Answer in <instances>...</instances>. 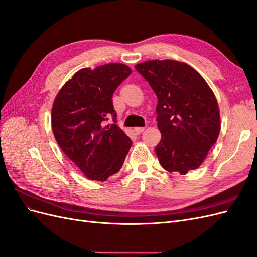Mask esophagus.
Segmentation results:
<instances>
[{"mask_svg":"<svg viewBox=\"0 0 257 257\" xmlns=\"http://www.w3.org/2000/svg\"><path fill=\"white\" fill-rule=\"evenodd\" d=\"M144 131H145L144 127H135V128H134V132H135L136 134H142Z\"/></svg>","mask_w":257,"mask_h":257,"instance_id":"esophagus-1","label":"esophagus"}]
</instances>
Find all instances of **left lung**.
Instances as JSON below:
<instances>
[{"label":"left lung","instance_id":"left-lung-1","mask_svg":"<svg viewBox=\"0 0 257 257\" xmlns=\"http://www.w3.org/2000/svg\"><path fill=\"white\" fill-rule=\"evenodd\" d=\"M158 97L162 137L155 153L169 173L197 169L220 134V109L214 93L195 69L174 60L135 65Z\"/></svg>","mask_w":257,"mask_h":257}]
</instances>
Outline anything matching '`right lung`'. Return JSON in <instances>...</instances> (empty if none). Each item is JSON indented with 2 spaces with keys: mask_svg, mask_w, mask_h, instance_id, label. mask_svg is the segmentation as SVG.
Wrapping results in <instances>:
<instances>
[{
  "mask_svg": "<svg viewBox=\"0 0 257 257\" xmlns=\"http://www.w3.org/2000/svg\"><path fill=\"white\" fill-rule=\"evenodd\" d=\"M132 69L109 63L81 68L64 83L53 100L51 127L61 149L90 180L106 181L121 169L132 146L116 124L104 126L112 116V95Z\"/></svg>",
  "mask_w": 257,
  "mask_h": 257,
  "instance_id": "1",
  "label": "right lung"
}]
</instances>
